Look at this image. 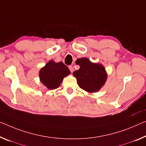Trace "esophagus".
I'll use <instances>...</instances> for the list:
<instances>
[{
  "instance_id": "esophagus-1",
  "label": "esophagus",
  "mask_w": 146,
  "mask_h": 146,
  "mask_svg": "<svg viewBox=\"0 0 146 146\" xmlns=\"http://www.w3.org/2000/svg\"><path fill=\"white\" fill-rule=\"evenodd\" d=\"M68 68H69V69H70V72L72 73L73 72V71H74V68H73V66H68Z\"/></svg>"
}]
</instances>
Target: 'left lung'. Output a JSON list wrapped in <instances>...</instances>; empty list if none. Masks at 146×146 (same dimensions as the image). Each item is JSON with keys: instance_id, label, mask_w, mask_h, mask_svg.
<instances>
[{"instance_id": "left-lung-1", "label": "left lung", "mask_w": 146, "mask_h": 146, "mask_svg": "<svg viewBox=\"0 0 146 146\" xmlns=\"http://www.w3.org/2000/svg\"><path fill=\"white\" fill-rule=\"evenodd\" d=\"M76 64L80 66L79 70L73 72L80 88L89 93L97 92L104 86L107 74L102 64L94 63L87 58L76 60Z\"/></svg>"}]
</instances>
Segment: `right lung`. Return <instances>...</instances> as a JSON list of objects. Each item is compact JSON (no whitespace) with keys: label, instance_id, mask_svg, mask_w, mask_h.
<instances>
[{"label":"right lung","instance_id":"add662e5","mask_svg":"<svg viewBox=\"0 0 146 146\" xmlns=\"http://www.w3.org/2000/svg\"><path fill=\"white\" fill-rule=\"evenodd\" d=\"M70 74L69 68L62 62H55L51 60L39 72L40 82L49 89L59 87L63 78Z\"/></svg>","mask_w":146,"mask_h":146}]
</instances>
